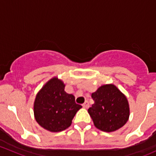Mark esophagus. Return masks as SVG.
<instances>
[{"mask_svg": "<svg viewBox=\"0 0 156 156\" xmlns=\"http://www.w3.org/2000/svg\"><path fill=\"white\" fill-rule=\"evenodd\" d=\"M82 106L84 108H87L89 107V103H88V102L87 101L84 102V103L82 104Z\"/></svg>", "mask_w": 156, "mask_h": 156, "instance_id": "esophagus-1", "label": "esophagus"}]
</instances>
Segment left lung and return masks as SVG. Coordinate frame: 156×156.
<instances>
[{"instance_id": "left-lung-1", "label": "left lung", "mask_w": 156, "mask_h": 156, "mask_svg": "<svg viewBox=\"0 0 156 156\" xmlns=\"http://www.w3.org/2000/svg\"><path fill=\"white\" fill-rule=\"evenodd\" d=\"M91 97L94 103L88 108L94 125L99 130L113 132L129 119L130 108L126 96L112 84L100 86Z\"/></svg>"}]
</instances>
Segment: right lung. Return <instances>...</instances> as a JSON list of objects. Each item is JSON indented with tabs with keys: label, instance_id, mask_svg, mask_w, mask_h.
<instances>
[{
	"label": "right lung",
	"instance_id": "1",
	"mask_svg": "<svg viewBox=\"0 0 156 156\" xmlns=\"http://www.w3.org/2000/svg\"><path fill=\"white\" fill-rule=\"evenodd\" d=\"M65 84L57 77L50 79L37 92L34 115L40 126L50 132H59L72 125L77 112L82 108L72 94L65 91Z\"/></svg>",
	"mask_w": 156,
	"mask_h": 156
}]
</instances>
